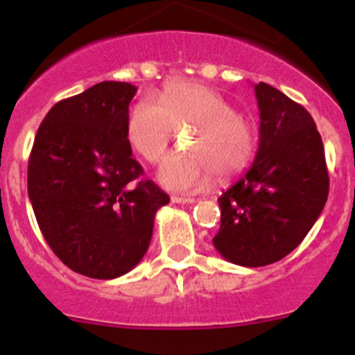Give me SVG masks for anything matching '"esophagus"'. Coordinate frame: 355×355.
Returning <instances> with one entry per match:
<instances>
[{
  "label": "esophagus",
  "instance_id": "34e87169",
  "mask_svg": "<svg viewBox=\"0 0 355 355\" xmlns=\"http://www.w3.org/2000/svg\"><path fill=\"white\" fill-rule=\"evenodd\" d=\"M171 202H177V205H194V198H182V196H173L171 198Z\"/></svg>",
  "mask_w": 355,
  "mask_h": 355
}]
</instances>
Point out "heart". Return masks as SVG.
<instances>
[{
    "mask_svg": "<svg viewBox=\"0 0 355 355\" xmlns=\"http://www.w3.org/2000/svg\"><path fill=\"white\" fill-rule=\"evenodd\" d=\"M191 128L187 154H173L161 163L157 182L171 192L205 191L213 173L227 180L248 168L257 153V132L250 119L218 92L194 81H168L157 101L144 97L126 119V140L147 163H157L175 132Z\"/></svg>",
    "mask_w": 355,
    "mask_h": 355,
    "instance_id": "1",
    "label": "heart"
}]
</instances>
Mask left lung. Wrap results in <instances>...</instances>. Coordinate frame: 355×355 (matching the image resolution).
Wrapping results in <instances>:
<instances>
[{"instance_id": "8db88e82", "label": "left lung", "mask_w": 355, "mask_h": 355, "mask_svg": "<svg viewBox=\"0 0 355 355\" xmlns=\"http://www.w3.org/2000/svg\"><path fill=\"white\" fill-rule=\"evenodd\" d=\"M260 144L246 175L218 198L213 244L243 267L286 257L321 215L329 191L324 147L304 105L267 83L254 85Z\"/></svg>"}]
</instances>
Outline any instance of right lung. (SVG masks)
<instances>
[{
	"instance_id": "add662e5",
	"label": "right lung",
	"mask_w": 355,
	"mask_h": 355,
	"mask_svg": "<svg viewBox=\"0 0 355 355\" xmlns=\"http://www.w3.org/2000/svg\"><path fill=\"white\" fill-rule=\"evenodd\" d=\"M137 88L102 81L44 116L27 166L41 234L69 269L114 279L142 260L170 198L132 157L128 105Z\"/></svg>"
}]
</instances>
